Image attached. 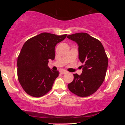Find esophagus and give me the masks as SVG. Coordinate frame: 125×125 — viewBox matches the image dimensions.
I'll return each mask as SVG.
<instances>
[{"label": "esophagus", "mask_w": 125, "mask_h": 125, "mask_svg": "<svg viewBox=\"0 0 125 125\" xmlns=\"http://www.w3.org/2000/svg\"><path fill=\"white\" fill-rule=\"evenodd\" d=\"M60 73H61V74H66V73H67V71H64V70H62V71H61V72H60Z\"/></svg>", "instance_id": "1"}]
</instances>
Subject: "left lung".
<instances>
[{"instance_id": "8db88e82", "label": "left lung", "mask_w": 125, "mask_h": 125, "mask_svg": "<svg viewBox=\"0 0 125 125\" xmlns=\"http://www.w3.org/2000/svg\"><path fill=\"white\" fill-rule=\"evenodd\" d=\"M67 38L77 44L79 59L84 64L82 74H73V81L67 86L79 96H89L104 82L108 65L107 55L101 42L86 33L72 34Z\"/></svg>"}]
</instances>
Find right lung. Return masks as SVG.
Segmentation results:
<instances>
[{
	"label": "right lung",
	"mask_w": 125,
	"mask_h": 125,
	"mask_svg": "<svg viewBox=\"0 0 125 125\" xmlns=\"http://www.w3.org/2000/svg\"><path fill=\"white\" fill-rule=\"evenodd\" d=\"M66 35L44 32L29 39L23 44L17 62L18 77L28 94L41 97L52 88L59 72L48 67L49 61L54 59L56 45Z\"/></svg>",
	"instance_id": "1"
}]
</instances>
